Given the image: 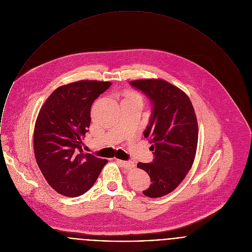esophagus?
<instances>
[{
  "instance_id": "obj_1",
  "label": "esophagus",
  "mask_w": 252,
  "mask_h": 252,
  "mask_svg": "<svg viewBox=\"0 0 252 252\" xmlns=\"http://www.w3.org/2000/svg\"><path fill=\"white\" fill-rule=\"evenodd\" d=\"M116 161L118 163H120L125 169H132V168L135 167V164L132 161H124V160H120V159H116Z\"/></svg>"
}]
</instances>
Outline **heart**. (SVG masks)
<instances>
[{
    "label": "heart",
    "instance_id": "b5f03b06",
    "mask_svg": "<svg viewBox=\"0 0 252 252\" xmlns=\"http://www.w3.org/2000/svg\"><path fill=\"white\" fill-rule=\"evenodd\" d=\"M132 95H135V94H132ZM136 96H137V95H136Z\"/></svg>",
    "mask_w": 252,
    "mask_h": 252
}]
</instances>
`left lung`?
<instances>
[{
    "mask_svg": "<svg viewBox=\"0 0 252 252\" xmlns=\"http://www.w3.org/2000/svg\"><path fill=\"white\" fill-rule=\"evenodd\" d=\"M130 85L141 91L152 104L144 136L152 144L154 160L138 163L152 182L143 193L161 197L180 185L192 165L198 137L196 116L189 96L164 80H136Z\"/></svg>",
    "mask_w": 252,
    "mask_h": 252,
    "instance_id": "obj_1",
    "label": "left lung"
}]
</instances>
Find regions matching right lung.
<instances>
[{"label": "right lung", "mask_w": 252, "mask_h": 252, "mask_svg": "<svg viewBox=\"0 0 252 252\" xmlns=\"http://www.w3.org/2000/svg\"><path fill=\"white\" fill-rule=\"evenodd\" d=\"M110 85L82 80L59 87L39 112L34 129L36 161L46 181L61 194H83L107 163L85 154L81 143L91 124V106Z\"/></svg>", "instance_id": "add662e5"}]
</instances>
